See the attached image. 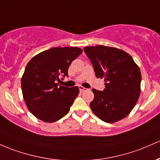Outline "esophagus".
<instances>
[{
	"instance_id": "1",
	"label": "esophagus",
	"mask_w": 160,
	"mask_h": 160,
	"mask_svg": "<svg viewBox=\"0 0 160 160\" xmlns=\"http://www.w3.org/2000/svg\"><path fill=\"white\" fill-rule=\"evenodd\" d=\"M79 89H80V92H85V91L87 90V89L84 88V87H82V86H79Z\"/></svg>"
}]
</instances>
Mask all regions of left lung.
<instances>
[{"label":"left lung","instance_id":"left-lung-1","mask_svg":"<svg viewBox=\"0 0 160 160\" xmlns=\"http://www.w3.org/2000/svg\"><path fill=\"white\" fill-rule=\"evenodd\" d=\"M97 78L104 79L103 91L92 89L91 109L103 122L114 123L129 115L140 93L141 73L129 54L113 47L96 45L84 48Z\"/></svg>","mask_w":160,"mask_h":160}]
</instances>
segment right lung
<instances>
[{
    "mask_svg": "<svg viewBox=\"0 0 160 160\" xmlns=\"http://www.w3.org/2000/svg\"><path fill=\"white\" fill-rule=\"evenodd\" d=\"M82 52L77 47H56L36 54L29 61L21 87L26 106L34 116L52 123L68 113L80 89L59 85V77L68 76L70 64Z\"/></svg>",
    "mask_w": 160,
    "mask_h": 160,
    "instance_id": "obj_1",
    "label": "right lung"
}]
</instances>
